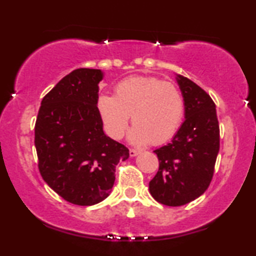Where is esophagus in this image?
<instances>
[{
	"label": "esophagus",
	"mask_w": 256,
	"mask_h": 256,
	"mask_svg": "<svg viewBox=\"0 0 256 256\" xmlns=\"http://www.w3.org/2000/svg\"><path fill=\"white\" fill-rule=\"evenodd\" d=\"M140 154V150H136V149H129V155H130V157H135L138 156Z\"/></svg>",
	"instance_id": "34e87169"
}]
</instances>
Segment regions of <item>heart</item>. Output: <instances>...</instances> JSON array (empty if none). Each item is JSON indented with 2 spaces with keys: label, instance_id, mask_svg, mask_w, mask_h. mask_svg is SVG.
I'll list each match as a JSON object with an SVG mask.
<instances>
[{
  "label": "heart",
  "instance_id": "b5f03b06",
  "mask_svg": "<svg viewBox=\"0 0 256 256\" xmlns=\"http://www.w3.org/2000/svg\"><path fill=\"white\" fill-rule=\"evenodd\" d=\"M114 96H98L96 110L104 130L110 138H121L130 116L135 122L129 141L136 146L162 144L180 128L184 115V99L172 82L156 76H134L121 80Z\"/></svg>",
  "mask_w": 256,
  "mask_h": 256
}]
</instances>
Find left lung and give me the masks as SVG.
<instances>
[{
    "label": "left lung",
    "mask_w": 256,
    "mask_h": 256,
    "mask_svg": "<svg viewBox=\"0 0 256 256\" xmlns=\"http://www.w3.org/2000/svg\"><path fill=\"white\" fill-rule=\"evenodd\" d=\"M184 99L185 121L172 141L156 149L160 168L149 191L160 204L182 206L206 191L219 152V124L216 104L197 84L177 74Z\"/></svg>",
    "instance_id": "8db88e82"
}]
</instances>
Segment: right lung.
Listing matches in <instances>:
<instances>
[{
    "instance_id": "add662e5",
    "label": "right lung",
    "mask_w": 256,
    "mask_h": 256,
    "mask_svg": "<svg viewBox=\"0 0 256 256\" xmlns=\"http://www.w3.org/2000/svg\"><path fill=\"white\" fill-rule=\"evenodd\" d=\"M104 72L76 68L43 98L34 126L38 168L52 190L68 202L90 206L106 199L115 166L129 150L104 134L96 110Z\"/></svg>"
}]
</instances>
